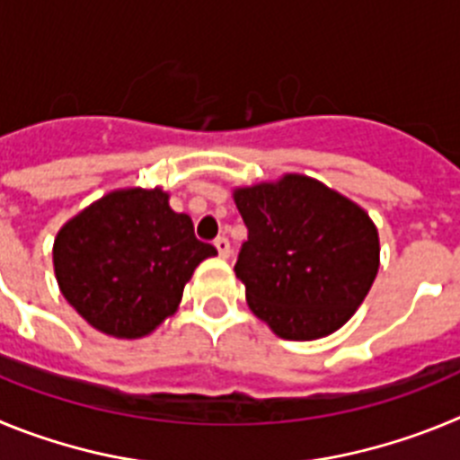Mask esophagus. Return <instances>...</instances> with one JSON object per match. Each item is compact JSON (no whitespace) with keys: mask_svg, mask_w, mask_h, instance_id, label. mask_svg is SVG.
Wrapping results in <instances>:
<instances>
[{"mask_svg":"<svg viewBox=\"0 0 460 460\" xmlns=\"http://www.w3.org/2000/svg\"><path fill=\"white\" fill-rule=\"evenodd\" d=\"M214 246L218 249V255H221V258H230V239L217 237L214 239Z\"/></svg>","mask_w":460,"mask_h":460,"instance_id":"1","label":"esophagus"}]
</instances>
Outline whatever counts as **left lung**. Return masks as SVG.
I'll return each instance as SVG.
<instances>
[{
	"mask_svg": "<svg viewBox=\"0 0 460 460\" xmlns=\"http://www.w3.org/2000/svg\"><path fill=\"white\" fill-rule=\"evenodd\" d=\"M234 202L249 227L234 274L251 311L290 341L323 339L343 327L380 262L367 211L302 174L237 189Z\"/></svg>",
	"mask_w": 460,
	"mask_h": 460,
	"instance_id": "8db88e82",
	"label": "left lung"
}]
</instances>
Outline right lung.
<instances>
[{
    "mask_svg": "<svg viewBox=\"0 0 460 460\" xmlns=\"http://www.w3.org/2000/svg\"><path fill=\"white\" fill-rule=\"evenodd\" d=\"M211 243L186 214L170 209L161 189L105 195L71 218L55 239L59 290L92 327L117 339H140L180 306L186 280Z\"/></svg>",
    "mask_w": 460,
    "mask_h": 460,
    "instance_id": "add662e5",
    "label": "right lung"
}]
</instances>
